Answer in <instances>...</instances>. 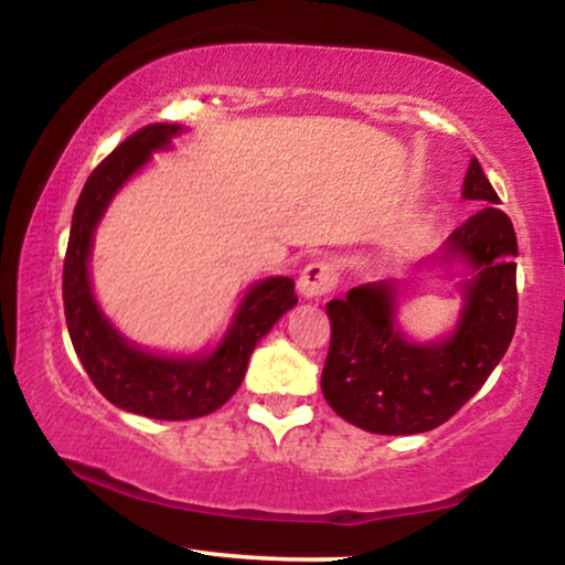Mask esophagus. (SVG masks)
<instances>
[{"instance_id":"1","label":"esophagus","mask_w":565,"mask_h":565,"mask_svg":"<svg viewBox=\"0 0 565 565\" xmlns=\"http://www.w3.org/2000/svg\"><path fill=\"white\" fill-rule=\"evenodd\" d=\"M337 288V267L327 259H316L306 265L298 277V292L303 298H323Z\"/></svg>"}]
</instances>
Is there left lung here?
<instances>
[{
  "label": "left lung",
  "instance_id": "1",
  "mask_svg": "<svg viewBox=\"0 0 565 565\" xmlns=\"http://www.w3.org/2000/svg\"><path fill=\"white\" fill-rule=\"evenodd\" d=\"M462 198L483 211L447 238L443 259H466V306L445 342L414 344L393 327V282L352 288L329 300L331 342L321 373L327 404L375 435H419L445 424L481 391L504 358L516 327V234L478 159Z\"/></svg>",
  "mask_w": 565,
  "mask_h": 565
}]
</instances>
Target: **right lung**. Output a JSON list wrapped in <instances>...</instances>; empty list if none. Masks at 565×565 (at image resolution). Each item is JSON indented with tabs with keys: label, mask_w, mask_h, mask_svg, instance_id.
Here are the masks:
<instances>
[{
	"label": "right lung",
	"mask_w": 565,
	"mask_h": 565,
	"mask_svg": "<svg viewBox=\"0 0 565 565\" xmlns=\"http://www.w3.org/2000/svg\"><path fill=\"white\" fill-rule=\"evenodd\" d=\"M180 130L174 122H153L136 130L99 161L76 200L64 257L68 337L95 388L118 408L167 422L198 419L226 404L244 381L254 347L298 303L290 277L257 282L238 306L226 339L207 358H164L138 350L99 311L87 269L95 226L128 177L151 159V151L169 149Z\"/></svg>",
	"instance_id": "right-lung-1"
}]
</instances>
